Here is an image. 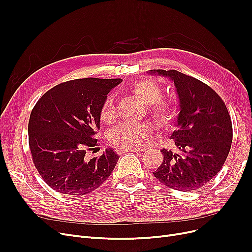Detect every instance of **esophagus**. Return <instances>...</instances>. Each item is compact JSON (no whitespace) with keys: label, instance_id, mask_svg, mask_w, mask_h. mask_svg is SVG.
Here are the masks:
<instances>
[{"label":"esophagus","instance_id":"34e87169","mask_svg":"<svg viewBox=\"0 0 252 252\" xmlns=\"http://www.w3.org/2000/svg\"><path fill=\"white\" fill-rule=\"evenodd\" d=\"M140 151H143V150H142V149H135V148H133V149L119 148V149L116 150V152H117L118 154H124V153H126V152H140Z\"/></svg>","mask_w":252,"mask_h":252}]
</instances>
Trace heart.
<instances>
[{
  "label": "heart",
  "instance_id": "obj_1",
  "mask_svg": "<svg viewBox=\"0 0 252 252\" xmlns=\"http://www.w3.org/2000/svg\"><path fill=\"white\" fill-rule=\"evenodd\" d=\"M161 88L149 78L140 79L130 87V93L139 101L147 105L148 111L155 124L165 127L170 126L177 116V106L170 100L161 98ZM116 115L115 102L107 97L100 109V119L104 124H111ZM151 126L145 123H124L112 128L109 133V142L125 149L141 148L146 144L151 133Z\"/></svg>",
  "mask_w": 252,
  "mask_h": 252
}]
</instances>
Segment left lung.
Wrapping results in <instances>:
<instances>
[{"label":"left lung","instance_id":"obj_1","mask_svg":"<svg viewBox=\"0 0 252 252\" xmlns=\"http://www.w3.org/2000/svg\"><path fill=\"white\" fill-rule=\"evenodd\" d=\"M149 73L169 77L180 102L178 128L170 139L181 154L162 149L163 161L153 175L170 189H199L220 170L231 149L233 127L226 104L209 86L190 75L163 69Z\"/></svg>","mask_w":252,"mask_h":252}]
</instances>
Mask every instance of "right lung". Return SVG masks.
<instances>
[{
    "mask_svg": "<svg viewBox=\"0 0 252 252\" xmlns=\"http://www.w3.org/2000/svg\"><path fill=\"white\" fill-rule=\"evenodd\" d=\"M122 78H79L59 84L39 98L31 113L29 143L32 161L48 186L67 195H85L109 178L119 156L108 148L87 159L98 146L100 109Z\"/></svg>",
    "mask_w": 252,
    "mask_h": 252,
    "instance_id": "1",
    "label": "right lung"
}]
</instances>
